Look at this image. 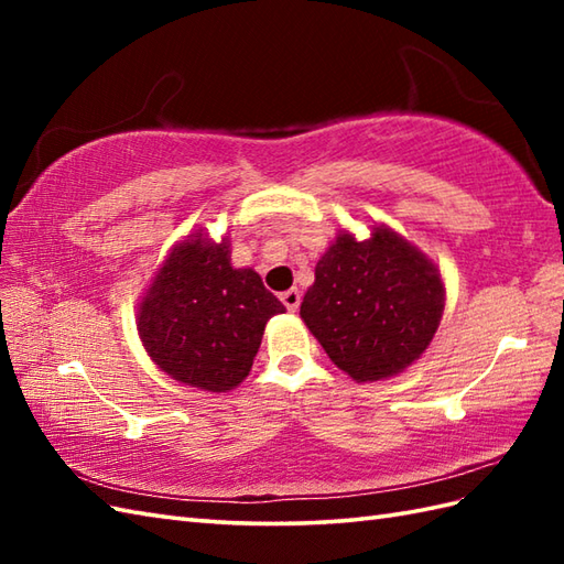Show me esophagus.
<instances>
[{"label":"esophagus","mask_w":564,"mask_h":564,"mask_svg":"<svg viewBox=\"0 0 564 564\" xmlns=\"http://www.w3.org/2000/svg\"><path fill=\"white\" fill-rule=\"evenodd\" d=\"M281 303L285 305V310H291V313H295L297 305H301V291H297V289H291V291L281 293Z\"/></svg>","instance_id":"esophagus-1"}]
</instances>
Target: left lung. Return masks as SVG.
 Instances as JSON below:
<instances>
[{"label": "left lung", "mask_w": 564, "mask_h": 564, "mask_svg": "<svg viewBox=\"0 0 564 564\" xmlns=\"http://www.w3.org/2000/svg\"><path fill=\"white\" fill-rule=\"evenodd\" d=\"M443 313L438 269L402 237L341 232L315 267L301 317L334 366L354 380L398 376L424 354Z\"/></svg>", "instance_id": "8db88e82"}]
</instances>
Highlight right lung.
<instances>
[{
    "mask_svg": "<svg viewBox=\"0 0 564 564\" xmlns=\"http://www.w3.org/2000/svg\"><path fill=\"white\" fill-rule=\"evenodd\" d=\"M285 313L257 271L230 267V245L196 232L154 275L138 313L140 339L166 376L210 392L239 386L254 364L261 334Z\"/></svg>",
    "mask_w": 564,
    "mask_h": 564,
    "instance_id": "add662e5",
    "label": "right lung"
}]
</instances>
